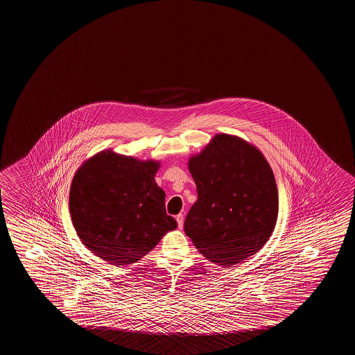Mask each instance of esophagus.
<instances>
[{"label": "esophagus", "mask_w": 355, "mask_h": 355, "mask_svg": "<svg viewBox=\"0 0 355 355\" xmlns=\"http://www.w3.org/2000/svg\"><path fill=\"white\" fill-rule=\"evenodd\" d=\"M175 220L178 223V227L182 229V227H183V220H184V216H183V214L180 213V214L177 215V216H175Z\"/></svg>", "instance_id": "esophagus-1"}]
</instances>
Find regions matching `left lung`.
Here are the masks:
<instances>
[{
    "label": "left lung",
    "mask_w": 355,
    "mask_h": 355,
    "mask_svg": "<svg viewBox=\"0 0 355 355\" xmlns=\"http://www.w3.org/2000/svg\"><path fill=\"white\" fill-rule=\"evenodd\" d=\"M188 168L198 199L184 220V232L209 261L232 266L254 255L271 236L279 193L272 169L255 146L215 135Z\"/></svg>",
    "instance_id": "1"
}]
</instances>
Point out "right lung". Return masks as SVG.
Segmentation results:
<instances>
[{"label":"right lung","instance_id":"right-lung-1","mask_svg":"<svg viewBox=\"0 0 355 355\" xmlns=\"http://www.w3.org/2000/svg\"><path fill=\"white\" fill-rule=\"evenodd\" d=\"M156 161L101 151L83 163L71 182L70 216L78 236L111 265L147 255L177 221L166 213Z\"/></svg>","mask_w":355,"mask_h":355}]
</instances>
